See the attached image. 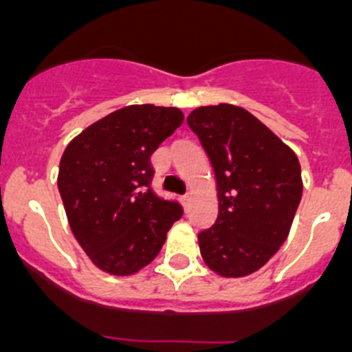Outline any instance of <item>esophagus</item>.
<instances>
[{
  "mask_svg": "<svg viewBox=\"0 0 352 352\" xmlns=\"http://www.w3.org/2000/svg\"><path fill=\"white\" fill-rule=\"evenodd\" d=\"M182 201H183V204H185V206H186V204H188V201H190V194H185V195H183Z\"/></svg>",
  "mask_w": 352,
  "mask_h": 352,
  "instance_id": "obj_1",
  "label": "esophagus"
}]
</instances>
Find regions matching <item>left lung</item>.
Masks as SVG:
<instances>
[{
    "instance_id": "left-lung-1",
    "label": "left lung",
    "mask_w": 352,
    "mask_h": 352,
    "mask_svg": "<svg viewBox=\"0 0 352 352\" xmlns=\"http://www.w3.org/2000/svg\"><path fill=\"white\" fill-rule=\"evenodd\" d=\"M186 123L210 158L219 195V217L197 236L201 256L220 276L250 275L287 239L303 194L300 160L238 105L197 107Z\"/></svg>"
}]
</instances>
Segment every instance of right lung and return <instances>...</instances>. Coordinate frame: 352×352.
<instances>
[{
  "mask_svg": "<svg viewBox=\"0 0 352 352\" xmlns=\"http://www.w3.org/2000/svg\"><path fill=\"white\" fill-rule=\"evenodd\" d=\"M182 123L178 107L126 105L65 148L58 188L68 223L102 272L129 276L148 266L182 217L178 203L149 188V157Z\"/></svg>",
  "mask_w": 352,
  "mask_h": 352,
  "instance_id": "add662e5",
  "label": "right lung"
}]
</instances>
